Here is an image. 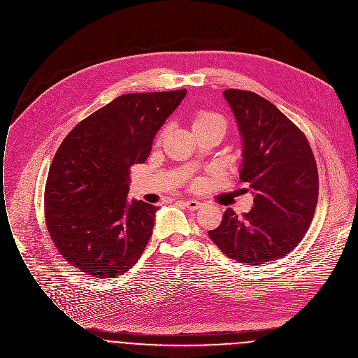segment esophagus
I'll return each instance as SVG.
<instances>
[{"instance_id": "obj_1", "label": "esophagus", "mask_w": 358, "mask_h": 358, "mask_svg": "<svg viewBox=\"0 0 358 358\" xmlns=\"http://www.w3.org/2000/svg\"><path fill=\"white\" fill-rule=\"evenodd\" d=\"M185 206L189 208V210H199L201 207V203L197 201V200H186L185 201Z\"/></svg>"}]
</instances>
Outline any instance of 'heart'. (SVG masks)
<instances>
[{
    "mask_svg": "<svg viewBox=\"0 0 358 358\" xmlns=\"http://www.w3.org/2000/svg\"><path fill=\"white\" fill-rule=\"evenodd\" d=\"M192 127L193 131H200V130H217L221 134H224L227 131V120L213 111L208 110H197L192 114ZM164 134V130L159 133V137Z\"/></svg>",
    "mask_w": 358,
    "mask_h": 358,
    "instance_id": "1",
    "label": "heart"
}]
</instances>
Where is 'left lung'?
Segmentation results:
<instances>
[{
    "mask_svg": "<svg viewBox=\"0 0 358 358\" xmlns=\"http://www.w3.org/2000/svg\"><path fill=\"white\" fill-rule=\"evenodd\" d=\"M241 136L240 180L254 204L243 218L228 208L210 238L245 265L276 261L306 235L318 200V169L304 133L264 97L224 92Z\"/></svg>",
    "mask_w": 358,
    "mask_h": 358,
    "instance_id": "obj_1",
    "label": "left lung"
}]
</instances>
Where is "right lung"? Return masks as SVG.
<instances>
[{"mask_svg": "<svg viewBox=\"0 0 358 358\" xmlns=\"http://www.w3.org/2000/svg\"><path fill=\"white\" fill-rule=\"evenodd\" d=\"M187 90L123 94L82 120L59 145L47 178L50 236L78 271L115 278L129 271L152 235L158 207L127 200L130 166Z\"/></svg>", "mask_w": 358, "mask_h": 358, "instance_id": "add662e5", "label": "right lung"}]
</instances>
